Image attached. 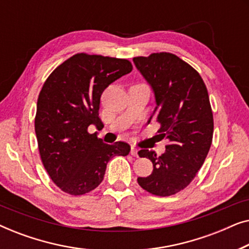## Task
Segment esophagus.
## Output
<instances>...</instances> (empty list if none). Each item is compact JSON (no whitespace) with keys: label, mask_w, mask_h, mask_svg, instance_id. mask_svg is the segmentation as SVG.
Listing matches in <instances>:
<instances>
[{"label":"esophagus","mask_w":249,"mask_h":249,"mask_svg":"<svg viewBox=\"0 0 249 249\" xmlns=\"http://www.w3.org/2000/svg\"><path fill=\"white\" fill-rule=\"evenodd\" d=\"M130 154L132 156H136V158H138V149L135 147V146H131V151H130Z\"/></svg>","instance_id":"obj_1"}]
</instances>
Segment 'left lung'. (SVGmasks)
I'll use <instances>...</instances> for the list:
<instances>
[{
    "mask_svg": "<svg viewBox=\"0 0 249 249\" xmlns=\"http://www.w3.org/2000/svg\"><path fill=\"white\" fill-rule=\"evenodd\" d=\"M134 63L155 95L156 107L148 124H160L159 132L168 138L162 155L141 149L138 155L153 163L139 186L155 196H171L185 189L205 161L213 138V113L202 77L192 66L172 53L134 57Z\"/></svg>",
    "mask_w": 249,
    "mask_h": 249,
    "instance_id": "1",
    "label": "left lung"
}]
</instances>
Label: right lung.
I'll list each match as a JSON object with an SVG mask.
<instances>
[{
	"label": "right lung",
	"instance_id": "obj_1",
	"mask_svg": "<svg viewBox=\"0 0 249 249\" xmlns=\"http://www.w3.org/2000/svg\"><path fill=\"white\" fill-rule=\"evenodd\" d=\"M131 70L125 59L78 53L44 83L37 100L35 132L44 168L64 193L79 196L94 190L104 178L107 162L130 152L124 142L104 144L88 127H101L102 93Z\"/></svg>",
	"mask_w": 249,
	"mask_h": 249
}]
</instances>
